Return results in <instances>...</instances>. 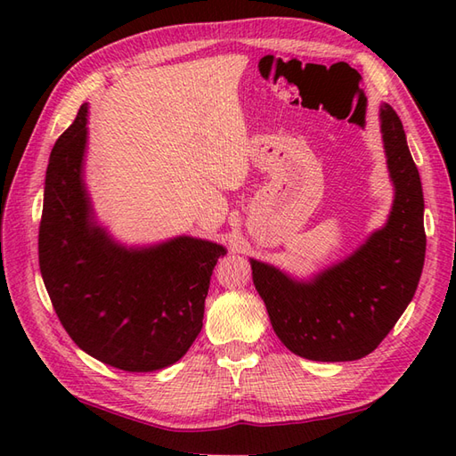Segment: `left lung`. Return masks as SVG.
<instances>
[{"instance_id": "8db88e82", "label": "left lung", "mask_w": 456, "mask_h": 456, "mask_svg": "<svg viewBox=\"0 0 456 456\" xmlns=\"http://www.w3.org/2000/svg\"><path fill=\"white\" fill-rule=\"evenodd\" d=\"M380 127L394 182L382 229L354 253L309 282L250 258L253 282L280 341L322 362L358 361L384 341L418 289L425 260L423 190L392 105H380Z\"/></svg>"}]
</instances>
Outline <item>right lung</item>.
<instances>
[{"instance_id":"obj_1","label":"right lung","mask_w":456,"mask_h":456,"mask_svg":"<svg viewBox=\"0 0 456 456\" xmlns=\"http://www.w3.org/2000/svg\"><path fill=\"white\" fill-rule=\"evenodd\" d=\"M88 105L48 159L38 266L54 312L82 351L127 372L188 353L201 331L209 280L225 247L193 237L127 248L94 219L82 178Z\"/></svg>"}]
</instances>
